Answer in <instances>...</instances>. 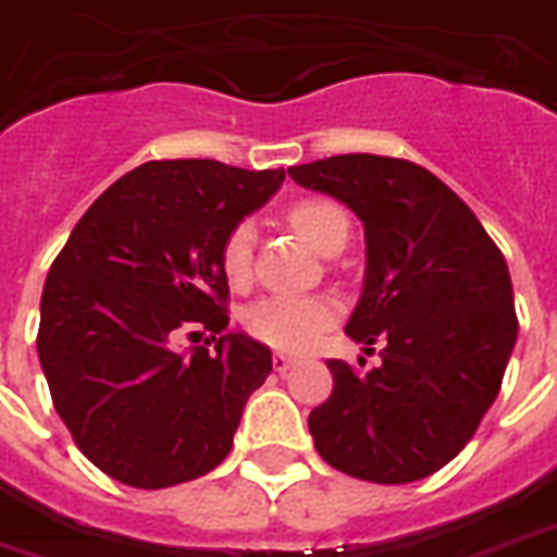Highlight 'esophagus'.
<instances>
[{"label": "esophagus", "instance_id": "obj_1", "mask_svg": "<svg viewBox=\"0 0 557 557\" xmlns=\"http://www.w3.org/2000/svg\"><path fill=\"white\" fill-rule=\"evenodd\" d=\"M294 364H296L294 356H287V352H273V368H275V371H278V373L290 371Z\"/></svg>", "mask_w": 557, "mask_h": 557}]
</instances>
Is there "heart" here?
<instances>
[{"mask_svg": "<svg viewBox=\"0 0 557 557\" xmlns=\"http://www.w3.org/2000/svg\"><path fill=\"white\" fill-rule=\"evenodd\" d=\"M290 225L311 249L323 255L335 234L350 231V219L332 201H302L290 210ZM251 249H255V228L251 222H239L228 231L219 251L222 273L234 287L249 282ZM332 320H335V306L326 296H261L243 311V326L249 329L251 338L290 352L311 350L332 326Z\"/></svg>", "mask_w": 557, "mask_h": 557, "instance_id": "heart-1", "label": "heart"}]
</instances>
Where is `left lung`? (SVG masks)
<instances>
[{
  "mask_svg": "<svg viewBox=\"0 0 557 557\" xmlns=\"http://www.w3.org/2000/svg\"><path fill=\"white\" fill-rule=\"evenodd\" d=\"M287 174L364 225L347 335L364 350L385 341L371 371L326 362L335 388L308 416L314 448L362 481H421L466 448L502 388L519 329L505 255L460 195L416 162L347 153Z\"/></svg>",
  "mask_w": 557,
  "mask_h": 557,
  "instance_id": "obj_1",
  "label": "left lung"
}]
</instances>
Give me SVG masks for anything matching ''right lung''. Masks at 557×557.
Returning a JSON list of instances; mask_svg holds the SVG:
<instances>
[{"instance_id":"right-lung-1","label":"right lung","mask_w":557,"mask_h":557,"mask_svg":"<svg viewBox=\"0 0 557 557\" xmlns=\"http://www.w3.org/2000/svg\"><path fill=\"white\" fill-rule=\"evenodd\" d=\"M282 184L284 169L145 162L85 210L52 261L40 368L73 442L109 478L162 490L228 457L273 352L246 332H225L219 251ZM193 325L214 332L210 351L173 347Z\"/></svg>"}]
</instances>
